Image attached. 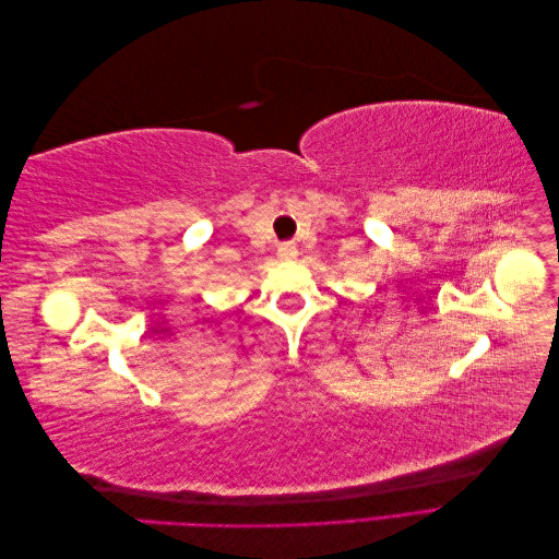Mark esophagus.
<instances>
[{
    "label": "esophagus",
    "instance_id": "34e87169",
    "mask_svg": "<svg viewBox=\"0 0 559 559\" xmlns=\"http://www.w3.org/2000/svg\"><path fill=\"white\" fill-rule=\"evenodd\" d=\"M277 257H280L282 261H294V259L298 257V249H296L294 242H284V245H280V249H277Z\"/></svg>",
    "mask_w": 559,
    "mask_h": 559
}]
</instances>
